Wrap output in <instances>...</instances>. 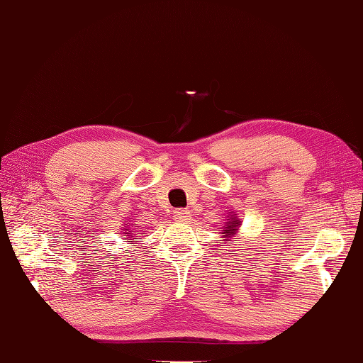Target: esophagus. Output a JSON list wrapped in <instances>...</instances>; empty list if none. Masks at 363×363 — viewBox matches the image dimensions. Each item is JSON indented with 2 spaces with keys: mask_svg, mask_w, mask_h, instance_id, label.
Here are the masks:
<instances>
[{
  "mask_svg": "<svg viewBox=\"0 0 363 363\" xmlns=\"http://www.w3.org/2000/svg\"><path fill=\"white\" fill-rule=\"evenodd\" d=\"M174 218L177 220H188L191 218V211L188 208H177L174 211Z\"/></svg>",
  "mask_w": 363,
  "mask_h": 363,
  "instance_id": "1",
  "label": "esophagus"
}]
</instances>
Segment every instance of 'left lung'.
<instances>
[{
    "instance_id": "8db88e82",
    "label": "left lung",
    "mask_w": 363,
    "mask_h": 363,
    "mask_svg": "<svg viewBox=\"0 0 363 363\" xmlns=\"http://www.w3.org/2000/svg\"><path fill=\"white\" fill-rule=\"evenodd\" d=\"M241 223H240V220H232V223H230V220H228V223H227V227H225V230H224V233H225V236H227V238H228V235H233L236 230H238V228H236V227H238Z\"/></svg>"
}]
</instances>
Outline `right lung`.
I'll return each mask as SVG.
<instances>
[{
    "instance_id": "1",
    "label": "right lung",
    "mask_w": 363,
    "mask_h": 363,
    "mask_svg": "<svg viewBox=\"0 0 363 363\" xmlns=\"http://www.w3.org/2000/svg\"><path fill=\"white\" fill-rule=\"evenodd\" d=\"M127 230H128V228H127Z\"/></svg>"
}]
</instances>
